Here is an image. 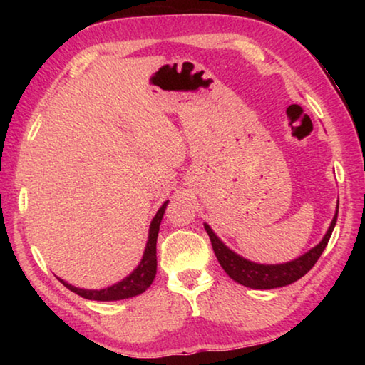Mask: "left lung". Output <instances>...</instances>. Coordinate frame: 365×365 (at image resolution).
Listing matches in <instances>:
<instances>
[{
  "mask_svg": "<svg viewBox=\"0 0 365 365\" xmlns=\"http://www.w3.org/2000/svg\"><path fill=\"white\" fill-rule=\"evenodd\" d=\"M336 219H338V206H336L335 217H333L329 230H327L325 237L322 238V242H320L317 246H314L312 250L304 252V255L299 256L298 259H294V261H289L285 264H274V265L251 262L248 259L238 256L237 252H233L230 248H227V246L220 242V238L212 232L211 227L205 224V228L209 235V238H211V245L215 252V257H217L222 269L227 272V275L230 277L232 280L238 282L240 285H245L248 288L272 289V288L287 287L289 283L299 280L301 277H304L307 272L314 267V264L317 262V259L324 252L327 243H329L333 228H335V224H336Z\"/></svg>",
  "mask_w": 365,
  "mask_h": 365,
  "instance_id": "1",
  "label": "left lung"
}]
</instances>
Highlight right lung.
<instances>
[{
    "label": "right lung",
    "instance_id": "right-lung-1",
    "mask_svg": "<svg viewBox=\"0 0 365 365\" xmlns=\"http://www.w3.org/2000/svg\"><path fill=\"white\" fill-rule=\"evenodd\" d=\"M168 202L169 201H165L164 205L159 207V211L156 212L154 219L151 220L150 235H148L143 259H141L138 267L135 269L130 275L125 277V279L120 282L114 283L113 287H108L103 289H83V288L72 287L71 283H67L61 279H59V282L76 294L82 296V298H85V299H93V301H119V299L133 298V296L146 292V288H150V285L154 280V277H156V269H158L156 242H158L160 220H163V215H164L165 207H168Z\"/></svg>",
    "mask_w": 365,
    "mask_h": 365
}]
</instances>
